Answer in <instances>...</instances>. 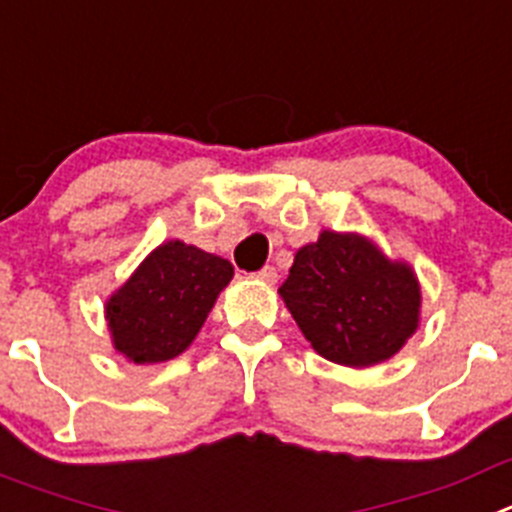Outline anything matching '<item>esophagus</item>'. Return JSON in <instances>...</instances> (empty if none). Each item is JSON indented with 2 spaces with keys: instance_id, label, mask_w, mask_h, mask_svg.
<instances>
[{
  "instance_id": "34e87169",
  "label": "esophagus",
  "mask_w": 512,
  "mask_h": 512,
  "mask_svg": "<svg viewBox=\"0 0 512 512\" xmlns=\"http://www.w3.org/2000/svg\"><path fill=\"white\" fill-rule=\"evenodd\" d=\"M253 279L261 281V284H269L271 287V284H276V269L274 266H264V269L253 274Z\"/></svg>"
}]
</instances>
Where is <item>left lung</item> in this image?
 <instances>
[{"label":"left lung","mask_w":512,"mask_h":512,"mask_svg":"<svg viewBox=\"0 0 512 512\" xmlns=\"http://www.w3.org/2000/svg\"><path fill=\"white\" fill-rule=\"evenodd\" d=\"M279 294L312 348L345 368L391 360L421 317L414 269L360 233L322 231L299 248Z\"/></svg>","instance_id":"left-lung-1"}]
</instances>
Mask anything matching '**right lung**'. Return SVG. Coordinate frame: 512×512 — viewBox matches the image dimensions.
Wrapping results in <instances>:
<instances>
[{
	"mask_svg": "<svg viewBox=\"0 0 512 512\" xmlns=\"http://www.w3.org/2000/svg\"><path fill=\"white\" fill-rule=\"evenodd\" d=\"M233 279L231 261L164 241L106 299V325L116 353L137 365L177 358L198 337L218 294Z\"/></svg>",
	"mask_w": 512,
	"mask_h": 512,
	"instance_id": "obj_1",
	"label": "right lung"
}]
</instances>
